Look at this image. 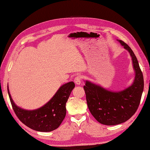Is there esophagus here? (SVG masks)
I'll use <instances>...</instances> for the list:
<instances>
[{
	"label": "esophagus",
	"mask_w": 150,
	"mask_h": 150,
	"mask_svg": "<svg viewBox=\"0 0 150 150\" xmlns=\"http://www.w3.org/2000/svg\"><path fill=\"white\" fill-rule=\"evenodd\" d=\"M82 76L79 75H77L74 80V81L76 85H80L81 83V80H82Z\"/></svg>",
	"instance_id": "1"
}]
</instances>
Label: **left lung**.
I'll return each instance as SVG.
<instances>
[{
	"label": "left lung",
	"mask_w": 150,
	"mask_h": 150,
	"mask_svg": "<svg viewBox=\"0 0 150 150\" xmlns=\"http://www.w3.org/2000/svg\"><path fill=\"white\" fill-rule=\"evenodd\" d=\"M119 41L132 57L135 71L134 83L119 92L108 91L88 81L83 86L91 114L99 123L107 125L120 124L132 117L139 106L144 88L143 74L135 54L126 43Z\"/></svg>",
	"instance_id": "obj_1"
}]
</instances>
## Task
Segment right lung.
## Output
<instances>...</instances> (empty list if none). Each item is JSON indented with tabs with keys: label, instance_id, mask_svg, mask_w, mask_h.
<instances>
[{
	"label": "right lung",
	"instance_id": "add662e5",
	"mask_svg": "<svg viewBox=\"0 0 150 150\" xmlns=\"http://www.w3.org/2000/svg\"><path fill=\"white\" fill-rule=\"evenodd\" d=\"M75 88L70 81L61 86L47 104L36 110H28L18 107L13 101L7 90L14 112L22 123L29 128L39 132H51L57 129L66 115L65 104Z\"/></svg>",
	"mask_w": 150,
	"mask_h": 150
}]
</instances>
